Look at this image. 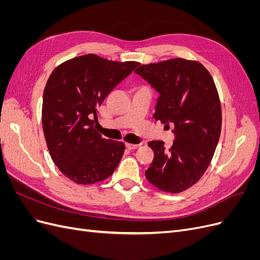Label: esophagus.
I'll use <instances>...</instances> for the list:
<instances>
[{"instance_id": "esophagus-1", "label": "esophagus", "mask_w": 260, "mask_h": 260, "mask_svg": "<svg viewBox=\"0 0 260 260\" xmlns=\"http://www.w3.org/2000/svg\"><path fill=\"white\" fill-rule=\"evenodd\" d=\"M125 146L129 149H136L140 146V144H132V143H125Z\"/></svg>"}]
</instances>
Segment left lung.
I'll return each mask as SVG.
<instances>
[{"mask_svg": "<svg viewBox=\"0 0 260 260\" xmlns=\"http://www.w3.org/2000/svg\"><path fill=\"white\" fill-rule=\"evenodd\" d=\"M159 93L156 120L174 124L176 139L169 149L151 141L154 159L146 179L164 192L180 193L205 174L221 131V105L216 84L200 61L172 58L141 65L135 70Z\"/></svg>", "mask_w": 260, "mask_h": 260, "instance_id": "left-lung-1", "label": "left lung"}]
</instances>
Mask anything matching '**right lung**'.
Segmentation results:
<instances>
[{"instance_id":"obj_1","label":"right lung","mask_w":260,"mask_h":260,"mask_svg":"<svg viewBox=\"0 0 260 260\" xmlns=\"http://www.w3.org/2000/svg\"><path fill=\"white\" fill-rule=\"evenodd\" d=\"M137 66L138 61L86 54L61 62L49 77L42 103L44 138L54 164L75 183L103 181L119 164L124 143L102 138L93 124L102 102Z\"/></svg>"}]
</instances>
